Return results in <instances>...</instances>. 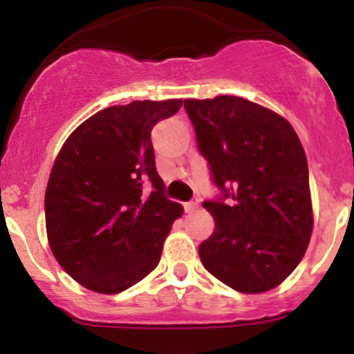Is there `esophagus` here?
<instances>
[{
  "label": "esophagus",
  "instance_id": "34e87169",
  "mask_svg": "<svg viewBox=\"0 0 354 354\" xmlns=\"http://www.w3.org/2000/svg\"><path fill=\"white\" fill-rule=\"evenodd\" d=\"M198 209V203L197 202H187L185 203V212H188V214H192V212H195V210Z\"/></svg>",
  "mask_w": 354,
  "mask_h": 354
}]
</instances>
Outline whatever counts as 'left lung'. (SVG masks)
Here are the masks:
<instances>
[{
    "mask_svg": "<svg viewBox=\"0 0 354 354\" xmlns=\"http://www.w3.org/2000/svg\"><path fill=\"white\" fill-rule=\"evenodd\" d=\"M185 109L223 194L202 203L216 221L198 246L203 267L240 292L279 286L301 262L313 227L298 135L281 114L234 95L185 99Z\"/></svg>",
    "mask_w": 354,
    "mask_h": 354,
    "instance_id": "left-lung-1",
    "label": "left lung"
}]
</instances>
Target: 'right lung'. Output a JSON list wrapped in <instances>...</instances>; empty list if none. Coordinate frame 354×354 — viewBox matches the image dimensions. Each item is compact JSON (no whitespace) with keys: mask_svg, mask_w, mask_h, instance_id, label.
I'll list each match as a JSON object with an SVG mask.
<instances>
[{"mask_svg":"<svg viewBox=\"0 0 354 354\" xmlns=\"http://www.w3.org/2000/svg\"><path fill=\"white\" fill-rule=\"evenodd\" d=\"M181 104L133 101L99 111L56 157L44 198L48 241L66 274L91 291L116 295L149 276L183 214L164 195L151 142L157 121Z\"/></svg>","mask_w":354,"mask_h":354,"instance_id":"1","label":"right lung"}]
</instances>
